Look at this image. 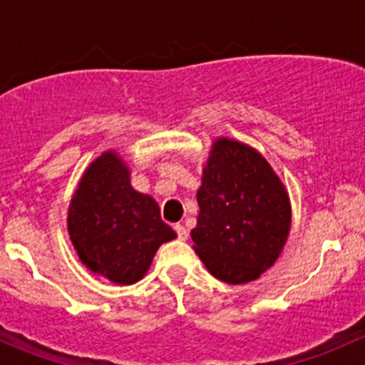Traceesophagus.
<instances>
[{
	"label": "esophagus",
	"instance_id": "34e87169",
	"mask_svg": "<svg viewBox=\"0 0 365 365\" xmlns=\"http://www.w3.org/2000/svg\"><path fill=\"white\" fill-rule=\"evenodd\" d=\"M175 231L176 237H178L180 240H187V237H189V231H187V227L182 226V224H175Z\"/></svg>",
	"mask_w": 365,
	"mask_h": 365
}]
</instances>
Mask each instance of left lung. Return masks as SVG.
Here are the masks:
<instances>
[{"label": "left lung", "mask_w": 365, "mask_h": 365, "mask_svg": "<svg viewBox=\"0 0 365 365\" xmlns=\"http://www.w3.org/2000/svg\"><path fill=\"white\" fill-rule=\"evenodd\" d=\"M197 190L190 237L213 277L244 284L275 263L288 238V194L268 162L231 139L213 145Z\"/></svg>", "instance_id": "1"}]
</instances>
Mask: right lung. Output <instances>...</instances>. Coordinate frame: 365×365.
Instances as JSON below:
<instances>
[{"label": "right lung", "mask_w": 365, "mask_h": 365, "mask_svg": "<svg viewBox=\"0 0 365 365\" xmlns=\"http://www.w3.org/2000/svg\"><path fill=\"white\" fill-rule=\"evenodd\" d=\"M68 233L81 261L118 284H132L153 254L176 237L159 205L130 187L128 169L113 152L84 173L68 208Z\"/></svg>", "instance_id": "1"}]
</instances>
